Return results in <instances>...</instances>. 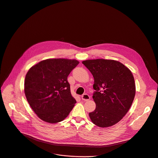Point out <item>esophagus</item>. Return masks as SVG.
<instances>
[{
	"label": "esophagus",
	"instance_id": "1",
	"mask_svg": "<svg viewBox=\"0 0 158 158\" xmlns=\"http://www.w3.org/2000/svg\"><path fill=\"white\" fill-rule=\"evenodd\" d=\"M81 98H82V100H84V101H88L89 100H90V96H89L88 94H83V95H82Z\"/></svg>",
	"mask_w": 158,
	"mask_h": 158
}]
</instances>
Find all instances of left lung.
Here are the masks:
<instances>
[{
  "instance_id": "obj_1",
  "label": "left lung",
  "mask_w": 158,
  "mask_h": 158,
  "mask_svg": "<svg viewBox=\"0 0 158 158\" xmlns=\"http://www.w3.org/2000/svg\"><path fill=\"white\" fill-rule=\"evenodd\" d=\"M82 64L93 75L92 98L96 104L89 113L92 122L106 128L114 125L127 114L135 98L136 87L131 71L119 61L89 60Z\"/></svg>"
}]
</instances>
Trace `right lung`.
I'll use <instances>...</instances> for the list:
<instances>
[{
  "label": "right lung",
  "instance_id": "add662e5",
  "mask_svg": "<svg viewBox=\"0 0 158 158\" xmlns=\"http://www.w3.org/2000/svg\"><path fill=\"white\" fill-rule=\"evenodd\" d=\"M79 63L76 60L48 59L28 70L25 94L31 108L43 121L60 122L73 110L76 100L71 94L68 77Z\"/></svg>",
  "mask_w": 158,
  "mask_h": 158
}]
</instances>
